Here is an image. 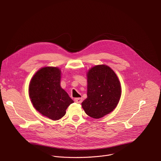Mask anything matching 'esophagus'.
<instances>
[{
	"instance_id": "obj_1",
	"label": "esophagus",
	"mask_w": 161,
	"mask_h": 161,
	"mask_svg": "<svg viewBox=\"0 0 161 161\" xmlns=\"http://www.w3.org/2000/svg\"><path fill=\"white\" fill-rule=\"evenodd\" d=\"M75 101L77 103H81L82 101H83V99L81 98V97H79V98H75Z\"/></svg>"
}]
</instances>
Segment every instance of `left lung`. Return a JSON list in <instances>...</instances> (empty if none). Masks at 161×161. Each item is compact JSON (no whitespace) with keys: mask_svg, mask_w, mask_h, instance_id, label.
Masks as SVG:
<instances>
[{"mask_svg":"<svg viewBox=\"0 0 161 161\" xmlns=\"http://www.w3.org/2000/svg\"><path fill=\"white\" fill-rule=\"evenodd\" d=\"M87 78V98L82 102V108L89 117L102 118L113 111L119 102L120 81L114 72L106 65L91 68Z\"/></svg>","mask_w":161,"mask_h":161,"instance_id":"left-lung-1","label":"left lung"}]
</instances>
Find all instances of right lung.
<instances>
[{
  "mask_svg": "<svg viewBox=\"0 0 161 161\" xmlns=\"http://www.w3.org/2000/svg\"><path fill=\"white\" fill-rule=\"evenodd\" d=\"M60 77L58 67H46L34 75L29 85V96L34 107L53 120L63 117L67 107L74 103L61 88Z\"/></svg>",
  "mask_w": 161,
  "mask_h": 161,
  "instance_id": "1",
  "label": "right lung"
}]
</instances>
